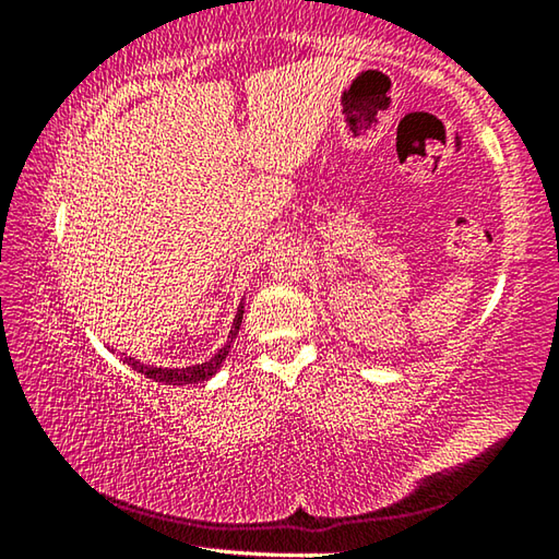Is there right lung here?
<instances>
[{
    "label": "right lung",
    "instance_id": "add662e5",
    "mask_svg": "<svg viewBox=\"0 0 559 559\" xmlns=\"http://www.w3.org/2000/svg\"><path fill=\"white\" fill-rule=\"evenodd\" d=\"M243 302L239 306V313H236L234 318V325L229 330V340H226V345L216 353L212 359H206V362L202 365H192V367H179V370H167V367H150V365H143L138 362L135 357H126L122 362L130 365L132 370L145 374L147 380H155V382H165V384H197V382H204L210 380L212 374H216V370H219L222 362L226 359V355H229V347L234 343L236 333H239L241 328V318H243Z\"/></svg>",
    "mask_w": 559,
    "mask_h": 559
}]
</instances>
